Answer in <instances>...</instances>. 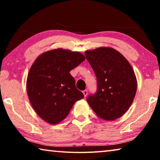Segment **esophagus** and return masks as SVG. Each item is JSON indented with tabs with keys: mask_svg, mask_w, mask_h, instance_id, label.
Segmentation results:
<instances>
[{
	"mask_svg": "<svg viewBox=\"0 0 160 160\" xmlns=\"http://www.w3.org/2000/svg\"><path fill=\"white\" fill-rule=\"evenodd\" d=\"M82 93H83V94H84V96L86 97L87 95H88V90H84V91L82 92Z\"/></svg>",
	"mask_w": 160,
	"mask_h": 160,
	"instance_id": "1",
	"label": "esophagus"
}]
</instances>
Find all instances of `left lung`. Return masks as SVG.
Instances as JSON below:
<instances>
[{"instance_id": "8db88e82", "label": "left lung", "mask_w": 160, "mask_h": 160, "mask_svg": "<svg viewBox=\"0 0 160 160\" xmlns=\"http://www.w3.org/2000/svg\"><path fill=\"white\" fill-rule=\"evenodd\" d=\"M97 77V91L87 98L98 117L113 121L131 106L137 90V79L131 64L118 51L99 47L85 52Z\"/></svg>"}]
</instances>
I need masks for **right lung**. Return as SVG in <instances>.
<instances>
[{
    "mask_svg": "<svg viewBox=\"0 0 160 160\" xmlns=\"http://www.w3.org/2000/svg\"><path fill=\"white\" fill-rule=\"evenodd\" d=\"M85 57L78 51L56 48L42 53L29 69L27 93L32 107L46 122L56 125L84 97L70 71Z\"/></svg>",
    "mask_w": 160,
    "mask_h": 160,
    "instance_id": "1",
    "label": "right lung"
}]
</instances>
